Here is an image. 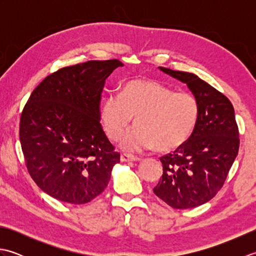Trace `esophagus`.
<instances>
[{
	"mask_svg": "<svg viewBox=\"0 0 256 256\" xmlns=\"http://www.w3.org/2000/svg\"><path fill=\"white\" fill-rule=\"evenodd\" d=\"M121 160L122 162H138V160H140V158L136 156L131 155V154L123 153V154H121Z\"/></svg>",
	"mask_w": 256,
	"mask_h": 256,
	"instance_id": "34e87169",
	"label": "esophagus"
}]
</instances>
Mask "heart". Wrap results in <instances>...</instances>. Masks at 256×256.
Segmentation results:
<instances>
[{
  "instance_id": "b5f03b06",
  "label": "heart",
  "mask_w": 256,
  "mask_h": 256,
  "mask_svg": "<svg viewBox=\"0 0 256 256\" xmlns=\"http://www.w3.org/2000/svg\"><path fill=\"white\" fill-rule=\"evenodd\" d=\"M120 145L128 152H143L158 146L172 152L188 142L197 126L200 104L189 92H176L155 80H130L121 94H110L100 108L102 128L108 138L118 140L132 122Z\"/></svg>"
}]
</instances>
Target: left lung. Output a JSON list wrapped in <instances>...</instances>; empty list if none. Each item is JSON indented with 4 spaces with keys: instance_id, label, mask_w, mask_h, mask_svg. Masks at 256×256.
<instances>
[{
    "instance_id": "8db88e82",
    "label": "left lung",
    "mask_w": 256,
    "mask_h": 256,
    "mask_svg": "<svg viewBox=\"0 0 256 256\" xmlns=\"http://www.w3.org/2000/svg\"><path fill=\"white\" fill-rule=\"evenodd\" d=\"M186 84L200 104L197 126L186 144L160 157L162 176L153 189L175 209L208 202L224 186L240 146L234 108L228 98L190 72L160 67Z\"/></svg>"
}]
</instances>
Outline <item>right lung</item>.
Instances as JSON below:
<instances>
[{"label": "right lung", "instance_id": "right-lung-1", "mask_svg": "<svg viewBox=\"0 0 256 256\" xmlns=\"http://www.w3.org/2000/svg\"><path fill=\"white\" fill-rule=\"evenodd\" d=\"M118 59L89 60L52 72L20 114V140L32 180L52 197L82 204L108 186L120 153L100 123L106 79Z\"/></svg>", "mask_w": 256, "mask_h": 256}]
</instances>
